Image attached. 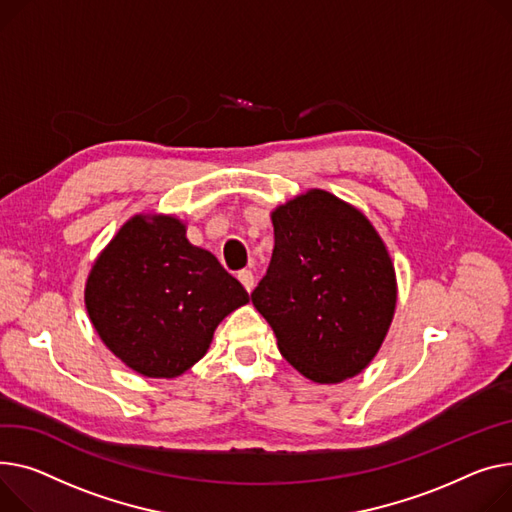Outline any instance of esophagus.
<instances>
[{
  "mask_svg": "<svg viewBox=\"0 0 512 512\" xmlns=\"http://www.w3.org/2000/svg\"><path fill=\"white\" fill-rule=\"evenodd\" d=\"M236 278H238V282L243 284V288H245L247 292L253 290V286H255V276H253L251 269H241V271H238Z\"/></svg>",
  "mask_w": 512,
  "mask_h": 512,
  "instance_id": "1",
  "label": "esophagus"
}]
</instances>
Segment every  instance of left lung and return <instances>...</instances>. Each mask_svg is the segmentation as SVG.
Instances as JSON below:
<instances>
[{"label": "left lung", "instance_id": "1", "mask_svg": "<svg viewBox=\"0 0 512 512\" xmlns=\"http://www.w3.org/2000/svg\"><path fill=\"white\" fill-rule=\"evenodd\" d=\"M274 253L251 292L282 356L306 379L356 377L379 352L397 288L372 224L335 195L313 189L271 214Z\"/></svg>", "mask_w": 512, "mask_h": 512}]
</instances>
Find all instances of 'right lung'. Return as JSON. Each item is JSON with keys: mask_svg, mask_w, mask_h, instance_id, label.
Instances as JSON below:
<instances>
[{"mask_svg": "<svg viewBox=\"0 0 512 512\" xmlns=\"http://www.w3.org/2000/svg\"><path fill=\"white\" fill-rule=\"evenodd\" d=\"M247 290L173 216L131 218L96 259L86 309L105 346L129 368L173 379L208 352L218 323Z\"/></svg>", "mask_w": 512, "mask_h": 512, "instance_id": "right-lung-1", "label": "right lung"}]
</instances>
